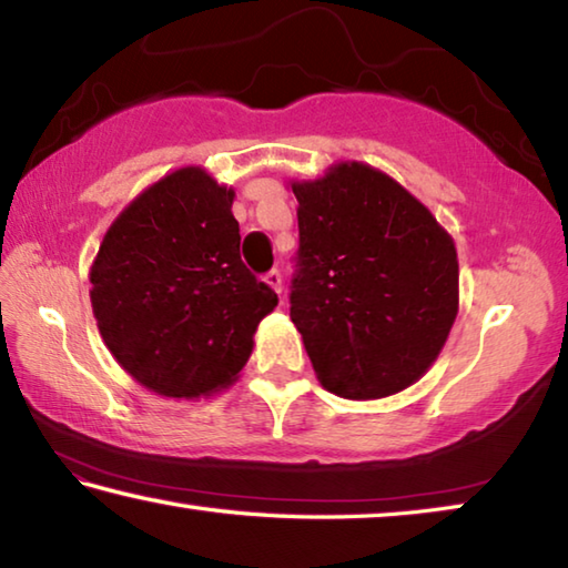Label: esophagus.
<instances>
[{"mask_svg":"<svg viewBox=\"0 0 568 568\" xmlns=\"http://www.w3.org/2000/svg\"><path fill=\"white\" fill-rule=\"evenodd\" d=\"M265 283L271 285L275 293H281L283 291V275H281V271H277V267H273V271L265 275Z\"/></svg>","mask_w":568,"mask_h":568,"instance_id":"obj_1","label":"esophagus"}]
</instances>
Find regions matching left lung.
Segmentation results:
<instances>
[{
  "mask_svg": "<svg viewBox=\"0 0 568 568\" xmlns=\"http://www.w3.org/2000/svg\"><path fill=\"white\" fill-rule=\"evenodd\" d=\"M291 321L325 390L376 400L413 386L458 315V255L430 210L386 172L335 162L293 180Z\"/></svg>",
  "mask_w": 568,
  "mask_h": 568,
  "instance_id": "1",
  "label": "left lung"
}]
</instances>
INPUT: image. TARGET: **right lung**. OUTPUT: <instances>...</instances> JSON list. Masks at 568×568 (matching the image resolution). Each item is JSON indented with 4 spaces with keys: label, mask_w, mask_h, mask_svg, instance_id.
<instances>
[{
    "label": "right lung",
    "mask_w": 568,
    "mask_h": 568,
    "mask_svg": "<svg viewBox=\"0 0 568 568\" xmlns=\"http://www.w3.org/2000/svg\"><path fill=\"white\" fill-rule=\"evenodd\" d=\"M235 190L187 165L152 182L114 217L90 267L108 351L165 398L233 386L253 335L277 305L240 261Z\"/></svg>",
    "instance_id": "add662e5"
}]
</instances>
